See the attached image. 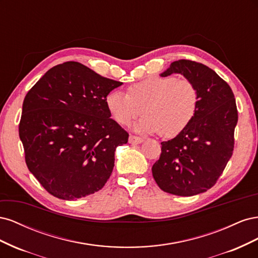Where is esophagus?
<instances>
[{
  "instance_id": "1",
  "label": "esophagus",
  "mask_w": 258,
  "mask_h": 258,
  "mask_svg": "<svg viewBox=\"0 0 258 258\" xmlns=\"http://www.w3.org/2000/svg\"><path fill=\"white\" fill-rule=\"evenodd\" d=\"M143 141H144V140L141 137L134 136V135H131L129 137V143H131V144H140V143H142Z\"/></svg>"
}]
</instances>
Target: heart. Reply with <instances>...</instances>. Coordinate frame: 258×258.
Segmentation results:
<instances>
[{
    "label": "heart",
    "mask_w": 258,
    "mask_h": 258,
    "mask_svg": "<svg viewBox=\"0 0 258 258\" xmlns=\"http://www.w3.org/2000/svg\"><path fill=\"white\" fill-rule=\"evenodd\" d=\"M198 90L195 84L175 76L153 75L130 85L128 93L114 90L105 103L113 118L128 124L143 113L136 126L146 132H158L173 138L188 126L198 107Z\"/></svg>",
    "instance_id": "heart-1"
}]
</instances>
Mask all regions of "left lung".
Masks as SVG:
<instances>
[{"label":"left lung","instance_id":"left-lung-1","mask_svg":"<svg viewBox=\"0 0 258 258\" xmlns=\"http://www.w3.org/2000/svg\"><path fill=\"white\" fill-rule=\"evenodd\" d=\"M184 75L198 90V107L181 134L161 142V154L152 172L160 188L176 196H194L214 186L230 159L238 122L230 86L212 69L181 59L161 73Z\"/></svg>","mask_w":258,"mask_h":258}]
</instances>
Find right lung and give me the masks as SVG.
Here are the masks:
<instances>
[{
  "label": "right lung",
  "instance_id": "right-lung-1",
  "mask_svg": "<svg viewBox=\"0 0 258 258\" xmlns=\"http://www.w3.org/2000/svg\"><path fill=\"white\" fill-rule=\"evenodd\" d=\"M121 85L68 61L28 91L19 137L28 169L52 196L86 197L110 178L116 147L129 135L111 118L105 99Z\"/></svg>",
  "mask_w": 258,
  "mask_h": 258
}]
</instances>
